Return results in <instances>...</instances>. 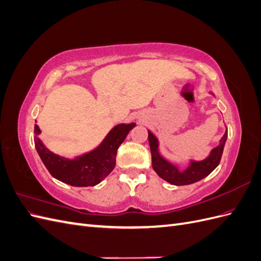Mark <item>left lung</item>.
<instances>
[{"label": "left lung", "instance_id": "obj_1", "mask_svg": "<svg viewBox=\"0 0 261 261\" xmlns=\"http://www.w3.org/2000/svg\"><path fill=\"white\" fill-rule=\"evenodd\" d=\"M212 96H215V94L212 93ZM226 138L227 128L222 138L219 141V145L211 150L207 158H204L203 160L191 159L188 161L187 168L180 170L179 165L172 163L160 153L159 140H158L153 133L148 129V139L150 150H151L152 168L158 175L172 185L180 186L196 183V181L208 176L218 167L221 156H222L223 153Z\"/></svg>", "mask_w": 261, "mask_h": 261}]
</instances>
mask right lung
Returning a JSON list of instances; mask_svg holds the SVG:
<instances>
[{"mask_svg": "<svg viewBox=\"0 0 261 261\" xmlns=\"http://www.w3.org/2000/svg\"><path fill=\"white\" fill-rule=\"evenodd\" d=\"M135 126V123L117 124L97 148L77 155L74 159H68L50 151L44 146L39 138L41 130L35 124V147L45 168L54 178L76 187L94 186L113 171L117 149Z\"/></svg>", "mask_w": 261, "mask_h": 261, "instance_id": "1", "label": "right lung"}]
</instances>
